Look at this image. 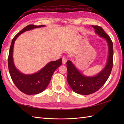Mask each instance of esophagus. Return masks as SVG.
<instances>
[{"label": "esophagus", "instance_id": "esophagus-1", "mask_svg": "<svg viewBox=\"0 0 124 124\" xmlns=\"http://www.w3.org/2000/svg\"><path fill=\"white\" fill-rule=\"evenodd\" d=\"M67 58L66 57H63L62 58V63L63 64H65V63L67 61Z\"/></svg>", "mask_w": 124, "mask_h": 124}]
</instances>
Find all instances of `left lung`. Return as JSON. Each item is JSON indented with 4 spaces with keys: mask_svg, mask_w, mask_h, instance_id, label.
Wrapping results in <instances>:
<instances>
[{
    "mask_svg": "<svg viewBox=\"0 0 124 124\" xmlns=\"http://www.w3.org/2000/svg\"><path fill=\"white\" fill-rule=\"evenodd\" d=\"M97 35L103 38L108 45V57L106 66L101 71L94 76H86L80 72L72 62H67V80L70 87L76 93L81 95H89L98 91L106 82L111 73L113 66L114 49L113 43L109 36L103 29L97 25H92Z\"/></svg>",
    "mask_w": 124,
    "mask_h": 124,
    "instance_id": "1",
    "label": "left lung"
}]
</instances>
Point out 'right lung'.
<instances>
[{
	"label": "right lung",
	"mask_w": 124,
	"mask_h": 124,
	"mask_svg": "<svg viewBox=\"0 0 124 124\" xmlns=\"http://www.w3.org/2000/svg\"><path fill=\"white\" fill-rule=\"evenodd\" d=\"M43 27L45 25H27L14 37L10 47L8 64L10 77L17 88L27 95L37 94L43 92L48 85L54 72L62 64V59L51 61L38 72L31 75L22 73L15 66L13 53L16 39L21 34L25 31Z\"/></svg>",
	"instance_id": "obj_1"
}]
</instances>
